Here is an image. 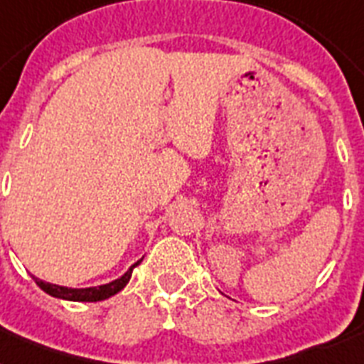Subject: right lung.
<instances>
[{
    "mask_svg": "<svg viewBox=\"0 0 364 364\" xmlns=\"http://www.w3.org/2000/svg\"><path fill=\"white\" fill-rule=\"evenodd\" d=\"M143 259H139L136 264H132L128 268L124 276H121L119 279L111 283H105V285H100V287H87V289H71V287H62V285H54V283H47L39 279V277L31 276L36 279V283L39 287L45 291L50 296H56V299H64V300H73V302H98V300H105L117 294L119 291L126 287V283L130 282L132 277V270L136 268Z\"/></svg>",
    "mask_w": 364,
    "mask_h": 364,
    "instance_id": "1",
    "label": "right lung"
}]
</instances>
